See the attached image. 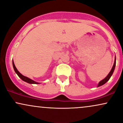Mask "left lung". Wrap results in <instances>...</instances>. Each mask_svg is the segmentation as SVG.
I'll return each instance as SVG.
<instances>
[{
    "label": "left lung",
    "mask_w": 123,
    "mask_h": 123,
    "mask_svg": "<svg viewBox=\"0 0 123 123\" xmlns=\"http://www.w3.org/2000/svg\"><path fill=\"white\" fill-rule=\"evenodd\" d=\"M115 66H116V57H115V62H114V64H113V66L112 67V68L110 72V73L108 74V75L106 76L105 78H104L103 80H102L101 81H100L99 83H98V87H100V86H103V85L105 84L107 82V81H108L109 80H110V79L113 73V71L115 70Z\"/></svg>",
    "instance_id": "obj_1"
}]
</instances>
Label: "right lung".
<instances>
[{"label":"right lung","instance_id":"obj_1","mask_svg":"<svg viewBox=\"0 0 123 123\" xmlns=\"http://www.w3.org/2000/svg\"><path fill=\"white\" fill-rule=\"evenodd\" d=\"M12 65H13V69H14L15 72H16V74L18 75V76H19V78H20L22 80H23V81H25V82H27L28 83H30V84H40V83L36 82V81H34V80L31 79L27 78V77L25 76L22 75V74H21L19 72V71H18L17 68H16V67H15L14 63H13V61H12Z\"/></svg>","mask_w":123,"mask_h":123}]
</instances>
